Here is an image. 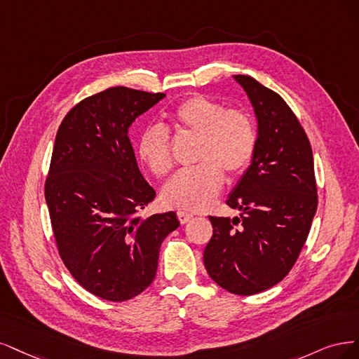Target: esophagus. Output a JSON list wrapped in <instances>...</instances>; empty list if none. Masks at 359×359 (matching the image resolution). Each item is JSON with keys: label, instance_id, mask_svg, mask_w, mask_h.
<instances>
[{"label": "esophagus", "instance_id": "esophagus-1", "mask_svg": "<svg viewBox=\"0 0 359 359\" xmlns=\"http://www.w3.org/2000/svg\"><path fill=\"white\" fill-rule=\"evenodd\" d=\"M192 217H194V215H191V213L182 212V210L177 212V219H179L180 224H188V222H191Z\"/></svg>", "mask_w": 359, "mask_h": 359}]
</instances>
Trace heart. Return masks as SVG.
Here are the masks:
<instances>
[{"mask_svg":"<svg viewBox=\"0 0 359 359\" xmlns=\"http://www.w3.org/2000/svg\"><path fill=\"white\" fill-rule=\"evenodd\" d=\"M177 134L198 135L194 167L176 172L163 189V203L180 210L198 212L209 207L224 184V171L237 176L255 154L257 131L246 111L225 109L221 102L194 94L170 113ZM137 155L152 175L167 176L172 168L171 134L159 125L144 128L137 140Z\"/></svg>","mask_w":359,"mask_h":359,"instance_id":"heart-1","label":"heart"}]
</instances>
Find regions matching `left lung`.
I'll return each mask as SVG.
<instances>
[{
    "label": "left lung",
    "instance_id": "left-lung-1",
    "mask_svg": "<svg viewBox=\"0 0 359 359\" xmlns=\"http://www.w3.org/2000/svg\"><path fill=\"white\" fill-rule=\"evenodd\" d=\"M234 79L257 114V147L226 200L243 212L240 217L209 216L213 236L204 265L225 291L253 295L279 283L294 267L316 213L318 188L311 146L291 107L258 80Z\"/></svg>",
    "mask_w": 359,
    "mask_h": 359
}]
</instances>
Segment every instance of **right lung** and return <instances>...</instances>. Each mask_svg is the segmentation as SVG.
Here are the masks:
<instances>
[{"mask_svg":"<svg viewBox=\"0 0 359 359\" xmlns=\"http://www.w3.org/2000/svg\"><path fill=\"white\" fill-rule=\"evenodd\" d=\"M165 94L125 86L90 95L56 133L44 196L57 253L88 292L126 302L154 282L175 212L142 217L156 196L138 170L128 128Z\"/></svg>","mask_w":359,"mask_h":359,"instance_id":"right-lung-1","label":"right lung"}]
</instances>
